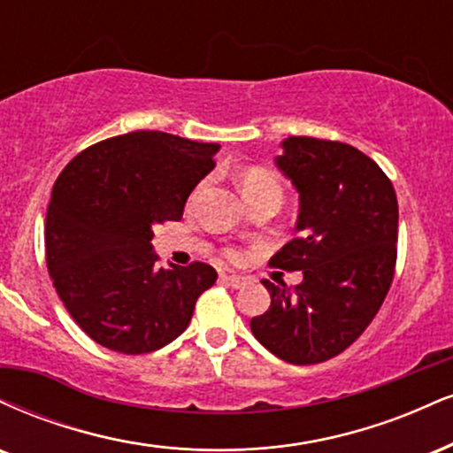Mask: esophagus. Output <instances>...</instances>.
<instances>
[{
  "label": "esophagus",
  "instance_id": "34e87169",
  "mask_svg": "<svg viewBox=\"0 0 453 453\" xmlns=\"http://www.w3.org/2000/svg\"><path fill=\"white\" fill-rule=\"evenodd\" d=\"M221 280L227 282L232 288H242L247 285V279H242V276H236V274H221Z\"/></svg>",
  "mask_w": 453,
  "mask_h": 453
}]
</instances>
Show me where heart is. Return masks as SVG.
Instances as JSON below:
<instances>
[{
	"mask_svg": "<svg viewBox=\"0 0 453 453\" xmlns=\"http://www.w3.org/2000/svg\"><path fill=\"white\" fill-rule=\"evenodd\" d=\"M238 183H241V192L244 198H247V203H255V200L259 198L282 200V194H285L280 179L272 171H268V168H261V166L244 168L241 177H238ZM226 257L236 259L238 253L234 249H227Z\"/></svg>",
	"mask_w": 453,
	"mask_h": 453,
	"instance_id": "b5f03b06",
	"label": "heart"
}]
</instances>
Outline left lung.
Listing matches in <instances>:
<instances>
[{"label": "left lung", "instance_id": "1", "mask_svg": "<svg viewBox=\"0 0 453 453\" xmlns=\"http://www.w3.org/2000/svg\"><path fill=\"white\" fill-rule=\"evenodd\" d=\"M276 165L299 192V236L270 264L303 280H264L272 303L250 319L259 344L293 365L344 352L367 329L395 279L399 203L369 156L340 141L288 137Z\"/></svg>", "mask_w": 453, "mask_h": 453}]
</instances>
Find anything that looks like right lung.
Returning a JSON list of instances; mask_svg holds the SVG:
<instances>
[{
    "instance_id": "obj_1",
    "label": "right lung",
    "mask_w": 453,
    "mask_h": 453,
    "mask_svg": "<svg viewBox=\"0 0 453 453\" xmlns=\"http://www.w3.org/2000/svg\"><path fill=\"white\" fill-rule=\"evenodd\" d=\"M217 143L137 130L80 151L54 181L46 264L58 297L90 340L147 354L188 329L196 299L215 285L204 261L157 268L154 226L179 221L215 168Z\"/></svg>"
}]
</instances>
